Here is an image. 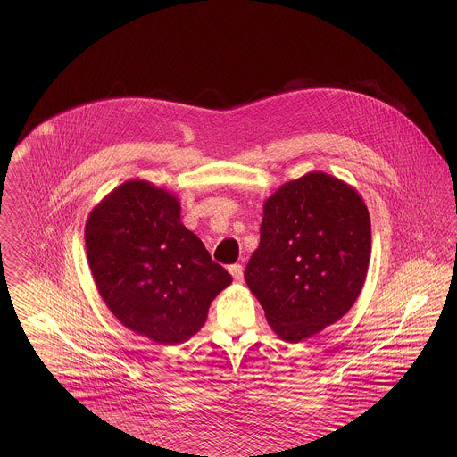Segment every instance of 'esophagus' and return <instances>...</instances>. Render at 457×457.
<instances>
[{"label": "esophagus", "mask_w": 457, "mask_h": 457, "mask_svg": "<svg viewBox=\"0 0 457 457\" xmlns=\"http://www.w3.org/2000/svg\"><path fill=\"white\" fill-rule=\"evenodd\" d=\"M229 274L233 276V279H235L237 283H241V281H243V267H241L239 263L229 265Z\"/></svg>", "instance_id": "1"}]
</instances>
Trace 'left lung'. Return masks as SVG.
Wrapping results in <instances>:
<instances>
[{"instance_id":"left-lung-1","label":"left lung","mask_w":457,"mask_h":457,"mask_svg":"<svg viewBox=\"0 0 457 457\" xmlns=\"http://www.w3.org/2000/svg\"><path fill=\"white\" fill-rule=\"evenodd\" d=\"M369 209L343 179L312 171L263 204L261 245L245 281L272 330L300 343L348 313L365 284Z\"/></svg>"}]
</instances>
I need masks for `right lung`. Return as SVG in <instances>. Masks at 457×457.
<instances>
[{
    "label": "right lung",
    "instance_id": "add662e5",
    "mask_svg": "<svg viewBox=\"0 0 457 457\" xmlns=\"http://www.w3.org/2000/svg\"><path fill=\"white\" fill-rule=\"evenodd\" d=\"M179 212L173 194L130 179L104 196L86 224L88 267L101 298L123 326L157 345L190 339L233 281Z\"/></svg>",
    "mask_w": 457,
    "mask_h": 457
}]
</instances>
